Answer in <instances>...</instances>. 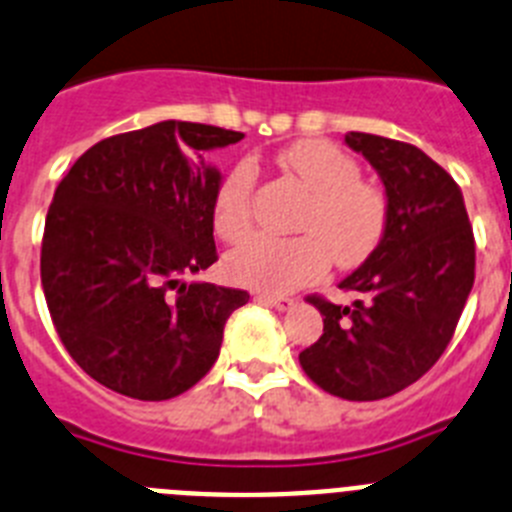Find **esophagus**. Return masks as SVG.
<instances>
[{"label": "esophagus", "instance_id": "34e87169", "mask_svg": "<svg viewBox=\"0 0 512 512\" xmlns=\"http://www.w3.org/2000/svg\"><path fill=\"white\" fill-rule=\"evenodd\" d=\"M261 302H269L271 307H277V310H292L295 307V300H289V297H282V295H259Z\"/></svg>", "mask_w": 512, "mask_h": 512}]
</instances>
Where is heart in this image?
Listing matches in <instances>:
<instances>
[{
    "label": "heart",
    "instance_id": "b5f03b06",
    "mask_svg": "<svg viewBox=\"0 0 512 512\" xmlns=\"http://www.w3.org/2000/svg\"><path fill=\"white\" fill-rule=\"evenodd\" d=\"M284 169L310 192L297 220L302 235H251L225 256L230 282L261 292H292L325 274L330 256L341 266L364 261L377 248L387 223V202L361 182L354 158L328 140H300L279 156ZM256 169L238 161L212 197V228L223 241H238L251 228Z\"/></svg>",
    "mask_w": 512,
    "mask_h": 512
}]
</instances>
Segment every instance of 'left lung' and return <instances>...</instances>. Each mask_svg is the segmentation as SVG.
I'll use <instances>...</instances> for the list:
<instances>
[{"label": "left lung", "instance_id": "8db88e82", "mask_svg": "<svg viewBox=\"0 0 512 512\" xmlns=\"http://www.w3.org/2000/svg\"><path fill=\"white\" fill-rule=\"evenodd\" d=\"M387 197L377 248L338 287L364 300L310 297L323 336L300 354L312 382L343 400H382L418 382L446 351L474 284V235L459 184L400 140L348 133Z\"/></svg>", "mask_w": 512, "mask_h": 512}]
</instances>
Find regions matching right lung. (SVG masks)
<instances>
[{
	"instance_id": "obj_1",
	"label": "right lung",
	"mask_w": 512,
	"mask_h": 512,
	"mask_svg": "<svg viewBox=\"0 0 512 512\" xmlns=\"http://www.w3.org/2000/svg\"><path fill=\"white\" fill-rule=\"evenodd\" d=\"M243 138L164 120L99 140L69 169L45 217L40 279L71 359L107 390L169 400L215 364L243 289L187 282L217 261L205 161Z\"/></svg>"
}]
</instances>
